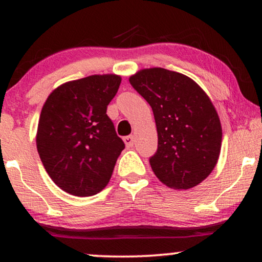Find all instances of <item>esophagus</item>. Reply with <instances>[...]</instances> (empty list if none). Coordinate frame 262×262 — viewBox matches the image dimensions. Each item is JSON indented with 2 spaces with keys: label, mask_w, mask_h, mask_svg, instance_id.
Instances as JSON below:
<instances>
[{
  "label": "esophagus",
  "mask_w": 262,
  "mask_h": 262,
  "mask_svg": "<svg viewBox=\"0 0 262 262\" xmlns=\"http://www.w3.org/2000/svg\"><path fill=\"white\" fill-rule=\"evenodd\" d=\"M124 142H125V145H126L127 148H132L135 144L134 136H126V137H124Z\"/></svg>",
  "instance_id": "obj_1"
}]
</instances>
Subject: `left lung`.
I'll list each match as a JSON object with an SVG mask.
<instances>
[{"label":"left lung","mask_w":262,"mask_h":262,"mask_svg":"<svg viewBox=\"0 0 262 262\" xmlns=\"http://www.w3.org/2000/svg\"><path fill=\"white\" fill-rule=\"evenodd\" d=\"M128 81L155 117L159 141L149 161L156 177L174 189L205 180L222 144L221 121L209 96L189 77L163 68L141 70Z\"/></svg>","instance_id":"left-lung-1"}]
</instances>
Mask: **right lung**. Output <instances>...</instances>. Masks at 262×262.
<instances>
[{
    "label": "right lung",
    "instance_id": "right-lung-1",
    "mask_svg": "<svg viewBox=\"0 0 262 262\" xmlns=\"http://www.w3.org/2000/svg\"><path fill=\"white\" fill-rule=\"evenodd\" d=\"M120 82L117 75L67 82L42 106L38 154L50 178L67 193L94 195L112 177L125 144L106 112Z\"/></svg>",
    "mask_w": 262,
    "mask_h": 262
}]
</instances>
